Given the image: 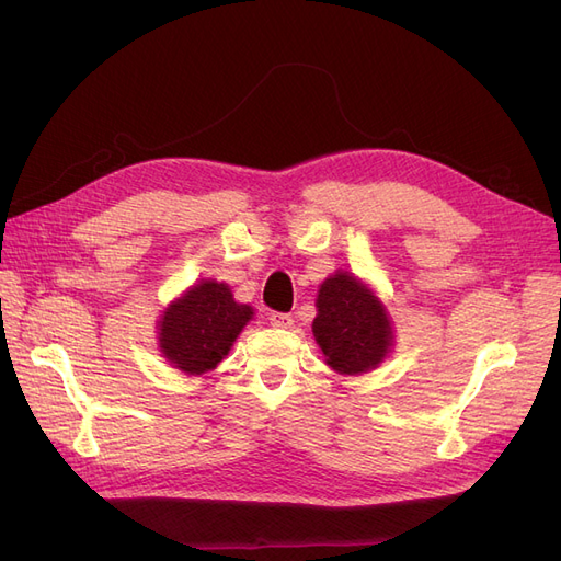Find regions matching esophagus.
Returning <instances> with one entry per match:
<instances>
[{
  "instance_id": "obj_1",
  "label": "esophagus",
  "mask_w": 561,
  "mask_h": 561,
  "mask_svg": "<svg viewBox=\"0 0 561 561\" xmlns=\"http://www.w3.org/2000/svg\"><path fill=\"white\" fill-rule=\"evenodd\" d=\"M268 322L271 325H274L276 330H287V328H293V316H287V313H271L268 316Z\"/></svg>"
}]
</instances>
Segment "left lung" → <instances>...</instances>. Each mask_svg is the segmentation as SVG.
<instances>
[{"label":"left lung","instance_id":"obj_1","mask_svg":"<svg viewBox=\"0 0 561 561\" xmlns=\"http://www.w3.org/2000/svg\"><path fill=\"white\" fill-rule=\"evenodd\" d=\"M316 309V344L339 375H365L390 355L396 330L386 304L351 271L339 268L320 283Z\"/></svg>","mask_w":561,"mask_h":561}]
</instances>
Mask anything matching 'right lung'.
<instances>
[{"label": "right lung", "mask_w": 561, "mask_h": 561, "mask_svg": "<svg viewBox=\"0 0 561 561\" xmlns=\"http://www.w3.org/2000/svg\"><path fill=\"white\" fill-rule=\"evenodd\" d=\"M254 309L239 304L227 283L201 278L163 309L157 322L159 351L184 375H206L229 355Z\"/></svg>", "instance_id": "obj_1"}]
</instances>
